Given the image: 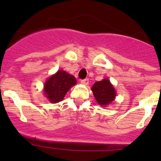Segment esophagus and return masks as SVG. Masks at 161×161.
Wrapping results in <instances>:
<instances>
[{
  "label": "esophagus",
  "mask_w": 161,
  "mask_h": 161,
  "mask_svg": "<svg viewBox=\"0 0 161 161\" xmlns=\"http://www.w3.org/2000/svg\"><path fill=\"white\" fill-rule=\"evenodd\" d=\"M89 80L88 79V78H85V79H83L80 80V83L83 84V85H87L88 84H89Z\"/></svg>",
  "instance_id": "1"
}]
</instances>
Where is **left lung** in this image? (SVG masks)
I'll return each mask as SVG.
<instances>
[{
  "label": "left lung",
  "mask_w": 161,
  "mask_h": 161,
  "mask_svg": "<svg viewBox=\"0 0 161 161\" xmlns=\"http://www.w3.org/2000/svg\"><path fill=\"white\" fill-rule=\"evenodd\" d=\"M92 90L95 99L101 106H107L111 103L116 96L113 85L107 79L95 82L92 87Z\"/></svg>",
  "instance_id": "left-lung-1"
}]
</instances>
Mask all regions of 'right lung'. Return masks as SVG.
Returning a JSON list of instances; mask_svg holds the SVG:
<instances>
[{
	"mask_svg": "<svg viewBox=\"0 0 161 161\" xmlns=\"http://www.w3.org/2000/svg\"><path fill=\"white\" fill-rule=\"evenodd\" d=\"M76 80L65 71L59 70L52 76L44 85L46 97L52 103H56L64 99L68 90L76 85Z\"/></svg>",
	"mask_w": 161,
	"mask_h": 161,
	"instance_id": "obj_1",
	"label": "right lung"
}]
</instances>
